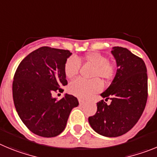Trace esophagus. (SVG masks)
<instances>
[{
    "instance_id": "1",
    "label": "esophagus",
    "mask_w": 157,
    "mask_h": 157,
    "mask_svg": "<svg viewBox=\"0 0 157 157\" xmlns=\"http://www.w3.org/2000/svg\"><path fill=\"white\" fill-rule=\"evenodd\" d=\"M78 101H79V104H80V105H84V104H86V101H84V100L81 99V98H79Z\"/></svg>"
}]
</instances>
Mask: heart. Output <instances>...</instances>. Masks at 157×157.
<instances>
[{"label":"heart","mask_w":157,"mask_h":157,"mask_svg":"<svg viewBox=\"0 0 157 157\" xmlns=\"http://www.w3.org/2000/svg\"><path fill=\"white\" fill-rule=\"evenodd\" d=\"M84 61L94 67L91 74L92 80L78 78L71 82L69 86L70 93L81 98H88L101 90L99 82L109 81L115 74V65L108 61L107 58L98 52H90L84 58L70 57L64 65V73L67 78H73L78 73L80 62Z\"/></svg>","instance_id":"heart-1"}]
</instances>
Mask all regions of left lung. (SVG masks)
Wrapping results in <instances>:
<instances>
[{
	"label": "left lung",
	"instance_id": "1",
	"mask_svg": "<svg viewBox=\"0 0 157 157\" xmlns=\"http://www.w3.org/2000/svg\"><path fill=\"white\" fill-rule=\"evenodd\" d=\"M111 53L117 70L109 87L101 94L104 100L97 103V112L88 117L94 131L105 137H118L135 126L142 116L148 97L147 70L141 58L122 47H113Z\"/></svg>",
	"mask_w": 157,
	"mask_h": 157
}]
</instances>
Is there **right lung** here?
<instances>
[{"label": "right lung", "mask_w": 157, "mask_h": 157, "mask_svg": "<svg viewBox=\"0 0 157 157\" xmlns=\"http://www.w3.org/2000/svg\"><path fill=\"white\" fill-rule=\"evenodd\" d=\"M72 55L68 50L41 47L22 59L12 83L15 107L26 128L44 138L64 131L71 110L78 100L66 94L60 100L52 93L67 84L64 65Z\"/></svg>", "instance_id": "1"}]
</instances>
